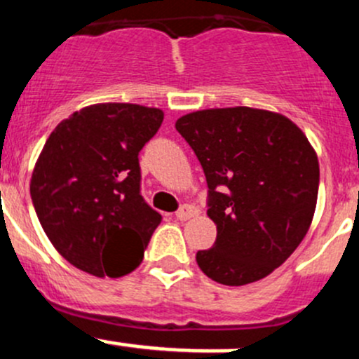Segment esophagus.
<instances>
[{"label":"esophagus","instance_id":"obj_1","mask_svg":"<svg viewBox=\"0 0 359 359\" xmlns=\"http://www.w3.org/2000/svg\"><path fill=\"white\" fill-rule=\"evenodd\" d=\"M194 215H198V208L193 207V205H182V207L175 212V217L179 219V221H187V219L194 217Z\"/></svg>","mask_w":359,"mask_h":359}]
</instances>
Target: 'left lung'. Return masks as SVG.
I'll return each instance as SVG.
<instances>
[{
	"instance_id": "1",
	"label": "left lung",
	"mask_w": 359,
	"mask_h": 359,
	"mask_svg": "<svg viewBox=\"0 0 359 359\" xmlns=\"http://www.w3.org/2000/svg\"><path fill=\"white\" fill-rule=\"evenodd\" d=\"M175 128L201 163L217 226L212 249L196 252L201 272L224 286L272 273L307 235L318 203L319 163L304 131L250 107L198 110Z\"/></svg>"
}]
</instances>
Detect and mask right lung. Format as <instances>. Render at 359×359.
Here are the masks:
<instances>
[{
  "instance_id": "right-lung-1",
  "label": "right lung",
  "mask_w": 359,
  "mask_h": 359,
  "mask_svg": "<svg viewBox=\"0 0 359 359\" xmlns=\"http://www.w3.org/2000/svg\"><path fill=\"white\" fill-rule=\"evenodd\" d=\"M163 116L133 103H98L61 121L45 142L31 200L52 245L82 272L116 279L144 259L161 214L140 194L138 152Z\"/></svg>"
}]
</instances>
